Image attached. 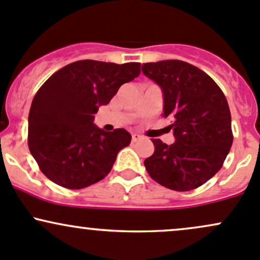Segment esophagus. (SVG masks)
Segmentation results:
<instances>
[{
	"label": "esophagus",
	"mask_w": 260,
	"mask_h": 260,
	"mask_svg": "<svg viewBox=\"0 0 260 260\" xmlns=\"http://www.w3.org/2000/svg\"><path fill=\"white\" fill-rule=\"evenodd\" d=\"M141 139H142V136H141V135H139V134H136V133H134L133 135H131V140H133L134 142L140 141Z\"/></svg>",
	"instance_id": "34e87169"
}]
</instances>
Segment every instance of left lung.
<instances>
[{
  "label": "left lung",
  "mask_w": 260,
  "mask_h": 260,
  "mask_svg": "<svg viewBox=\"0 0 260 260\" xmlns=\"http://www.w3.org/2000/svg\"><path fill=\"white\" fill-rule=\"evenodd\" d=\"M142 73L162 90L165 118H172L175 142L151 139L155 151L144 161L150 177L174 191H191L219 171L230 152L231 111L213 79L177 59L144 63Z\"/></svg>",
  "instance_id": "obj_1"
}]
</instances>
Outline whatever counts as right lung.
Returning <instances> with one entry per match:
<instances>
[{
    "label": "right lung",
    "instance_id": "obj_1",
    "mask_svg": "<svg viewBox=\"0 0 260 260\" xmlns=\"http://www.w3.org/2000/svg\"><path fill=\"white\" fill-rule=\"evenodd\" d=\"M139 74L140 63L85 59L63 67L41 86L28 115V147L49 180L80 189L110 172L131 135L99 129L94 114Z\"/></svg>",
    "mask_w": 260,
    "mask_h": 260
}]
</instances>
